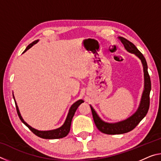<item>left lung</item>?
<instances>
[{"mask_svg":"<svg viewBox=\"0 0 161 161\" xmlns=\"http://www.w3.org/2000/svg\"><path fill=\"white\" fill-rule=\"evenodd\" d=\"M119 38L121 40V42L123 43L125 49L129 53L134 54L137 58L141 59L143 67L144 89L142 93V96H141L139 107H138L136 112L126 119L121 121L116 122V123H108V122L103 121L98 115L96 111L94 109V108L90 105L94 121L97 129L101 132L110 135L122 134V133L129 132L140 123V121L146 116L147 113H148L150 105L149 96L151 89V79H150V76L148 72V65H147L145 58H144L142 53L138 50L137 47L132 42H130L123 37H119Z\"/></svg>","mask_w":161,"mask_h":161,"instance_id":"8db88e82","label":"left lung"}]
</instances>
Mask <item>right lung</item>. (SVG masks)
I'll use <instances>...</instances> for the list:
<instances>
[{
  "label": "right lung",
  "mask_w": 161,
  "mask_h": 161,
  "mask_svg": "<svg viewBox=\"0 0 161 161\" xmlns=\"http://www.w3.org/2000/svg\"><path fill=\"white\" fill-rule=\"evenodd\" d=\"M38 41H39V40H35V41L31 43V44H30L28 47L25 48V50H24L23 53H25L27 50H29V49L31 47H32V46H33L35 44H36ZM13 99H14L15 103L16 110H17L18 116H19V118H20V119L21 120V121L23 122V123L25 124L26 126H28V129L31 130L32 133H35V135L39 136V137L42 138H45V139H57V138H64L66 136H67V134L69 133V130H70L71 123H72V120L73 116H74V115H75V111L77 109L79 106H80L81 103L84 102V101L82 99H80L71 106V107L69 108V112H68V114H67V118L64 121V123L63 124V125H62V126L58 128V129H53V130H39L37 129H34V128H32V126H31L30 125L27 124L25 121H24V119H23V117H22L21 114L20 113V111H19V108H18V107L17 105V103H16V102H15V97H14V95H13Z\"/></svg>",
  "instance_id": "add662e5"
}]
</instances>
